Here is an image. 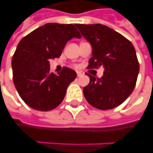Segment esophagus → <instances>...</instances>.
<instances>
[{
	"label": "esophagus",
	"instance_id": "obj_1",
	"mask_svg": "<svg viewBox=\"0 0 153 153\" xmlns=\"http://www.w3.org/2000/svg\"><path fill=\"white\" fill-rule=\"evenodd\" d=\"M76 75H77V76H81L82 75H84V71H76Z\"/></svg>",
	"mask_w": 153,
	"mask_h": 153
}]
</instances>
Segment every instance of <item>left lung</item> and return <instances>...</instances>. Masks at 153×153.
<instances>
[{
    "instance_id": "1",
    "label": "left lung",
    "mask_w": 153,
    "mask_h": 153,
    "mask_svg": "<svg viewBox=\"0 0 153 153\" xmlns=\"http://www.w3.org/2000/svg\"><path fill=\"white\" fill-rule=\"evenodd\" d=\"M76 26L92 46L88 68H105L100 78L86 74L90 83L83 89L84 96L96 109H114L130 96L136 85L139 63L134 45L104 25L78 24Z\"/></svg>"
}]
</instances>
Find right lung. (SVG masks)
Instances as JSON below:
<instances>
[{"label":"right lung","instance_id":"add662e5","mask_svg":"<svg viewBox=\"0 0 153 153\" xmlns=\"http://www.w3.org/2000/svg\"><path fill=\"white\" fill-rule=\"evenodd\" d=\"M76 25L48 23L19 41L13 55V81L27 105L40 111L55 109L63 100L67 88L76 77L72 69L50 72L49 60L61 56L68 41L82 38Z\"/></svg>","mask_w":153,"mask_h":153}]
</instances>
